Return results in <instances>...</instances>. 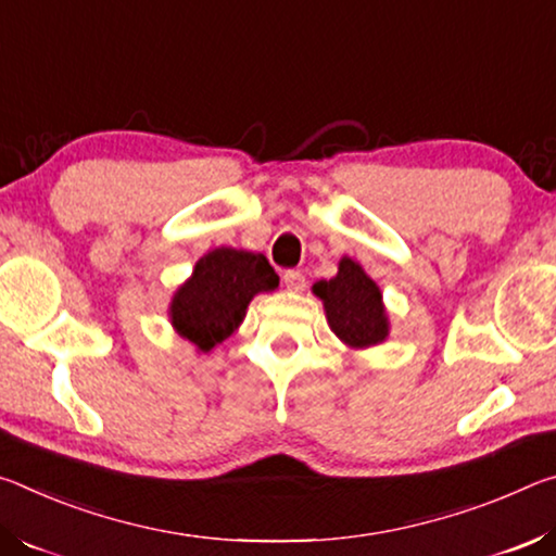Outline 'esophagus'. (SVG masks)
I'll return each instance as SVG.
<instances>
[{
  "label": "esophagus",
  "mask_w": 556,
  "mask_h": 556,
  "mask_svg": "<svg viewBox=\"0 0 556 556\" xmlns=\"http://www.w3.org/2000/svg\"><path fill=\"white\" fill-rule=\"evenodd\" d=\"M283 283H286L288 290H293V293H300V290L305 288V276L300 270H286Z\"/></svg>",
  "instance_id": "esophagus-1"
}]
</instances>
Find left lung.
<instances>
[{
    "label": "left lung",
    "mask_w": 556,
    "mask_h": 556,
    "mask_svg": "<svg viewBox=\"0 0 556 556\" xmlns=\"http://www.w3.org/2000/svg\"><path fill=\"white\" fill-rule=\"evenodd\" d=\"M313 293L323 300L327 323L348 348H375L387 340L389 317L381 290L357 261L344 256L338 276L317 280Z\"/></svg>",
    "instance_id": "8db88e82"
}]
</instances>
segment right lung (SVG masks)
Segmentation results:
<instances>
[{"label":"right lung","mask_w":556,"mask_h":556,"mask_svg":"<svg viewBox=\"0 0 556 556\" xmlns=\"http://www.w3.org/2000/svg\"><path fill=\"white\" fill-rule=\"evenodd\" d=\"M278 288V273L263 253L214 249L197 261L192 278L169 305L172 327L199 352H212L243 323L253 295Z\"/></svg>","instance_id":"obj_1"}]
</instances>
